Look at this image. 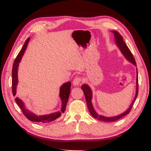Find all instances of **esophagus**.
<instances>
[{
	"label": "esophagus",
	"mask_w": 151,
	"mask_h": 151,
	"mask_svg": "<svg viewBox=\"0 0 151 151\" xmlns=\"http://www.w3.org/2000/svg\"><path fill=\"white\" fill-rule=\"evenodd\" d=\"M82 79L80 77H75V78L73 80V84L74 86H78L81 84Z\"/></svg>",
	"instance_id": "34e87169"
}]
</instances>
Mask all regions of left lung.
<instances>
[{"label":"left lung","instance_id":"1","mask_svg":"<svg viewBox=\"0 0 151 151\" xmlns=\"http://www.w3.org/2000/svg\"><path fill=\"white\" fill-rule=\"evenodd\" d=\"M111 32L113 33L114 35L115 43L117 45V47L119 48V50L121 51L122 54L124 56V57L126 58V60H127L131 63L134 64V65L136 67L135 59H134L132 54L130 52V50L129 49V47L127 46L126 43L124 42L123 37H122V36L119 34V33L117 31L112 30ZM136 94H135V96H134V98L133 99L132 103H131L130 105L129 108H128L127 110L125 111H124L123 113H122L119 115H115V116H112V117H105V116H104V115L98 114L97 112H96L93 106V104H92V102H91L92 98H93V93L91 91V89L88 84H84L81 86V88L82 89V91H84V93L85 95L86 103H87V106H88V110L89 111V113L91 114V115L95 119H97L102 121H106V122L116 121L119 119H120L121 118L123 117L124 116H125V115L129 114L130 113L131 109H132V106H133L134 101H135V100L137 97V93H138V77H137V68H136Z\"/></svg>","mask_w":151,"mask_h":151}]
</instances>
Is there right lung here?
Returning <instances> with one entry per match:
<instances>
[{
    "label": "right lung",
    "instance_id": "right-lung-1",
    "mask_svg": "<svg viewBox=\"0 0 151 151\" xmlns=\"http://www.w3.org/2000/svg\"><path fill=\"white\" fill-rule=\"evenodd\" d=\"M30 41V37H28L25 41V43L24 44L23 47H22V49L20 52L18 54V55L16 58V59L14 61V65H13V69H12V92L14 96H15L16 92H17V86L18 84V67H19V63H20L22 56L27 49V47L28 45V43ZM70 86H71V82H68L64 83L62 85L60 88V94L59 97L62 102V107H61L60 111L54 112V113H51L50 114H46V115H36L34 114L28 110V108H26L24 102L22 101L21 99L19 97H16L15 101L16 103L17 104L21 110L22 113L25 115L28 119H29L31 121L33 122H37V123H50L56 119L61 116L62 113H64L65 111L66 106L67 104V101H68L69 97L70 92Z\"/></svg>",
    "mask_w": 151,
    "mask_h": 151
}]
</instances>
